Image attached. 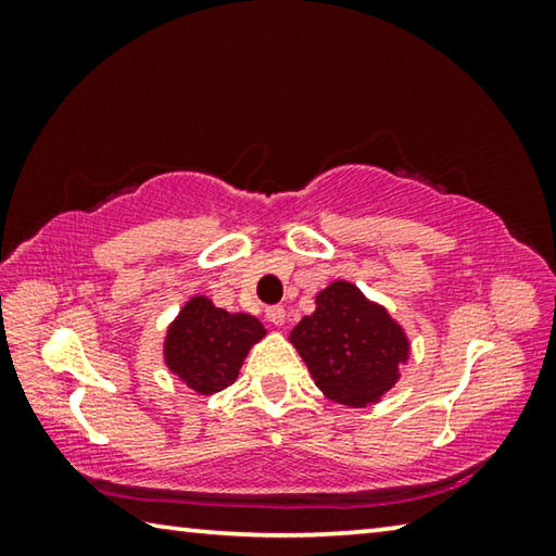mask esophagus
I'll list each match as a JSON object with an SVG mask.
<instances>
[{
  "label": "esophagus",
  "mask_w": 556,
  "mask_h": 556,
  "mask_svg": "<svg viewBox=\"0 0 556 556\" xmlns=\"http://www.w3.org/2000/svg\"><path fill=\"white\" fill-rule=\"evenodd\" d=\"M265 316H267L269 324L281 326V324H285V318H287V312H285V306H269Z\"/></svg>",
  "instance_id": "1"
}]
</instances>
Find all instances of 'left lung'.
I'll list each match as a JSON object with an SVG mask.
<instances>
[{
    "label": "left lung",
    "instance_id": "left-lung-1",
    "mask_svg": "<svg viewBox=\"0 0 556 556\" xmlns=\"http://www.w3.org/2000/svg\"><path fill=\"white\" fill-rule=\"evenodd\" d=\"M289 341L318 388L348 407L378 402L409 353L390 314L348 281H333L316 296V312L301 318Z\"/></svg>",
    "mask_w": 556,
    "mask_h": 556
}]
</instances>
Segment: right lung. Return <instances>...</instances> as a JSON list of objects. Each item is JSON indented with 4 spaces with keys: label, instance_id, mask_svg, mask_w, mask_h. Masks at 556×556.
<instances>
[{
    "label": "right lung",
    "instance_id": "add662e5",
    "mask_svg": "<svg viewBox=\"0 0 556 556\" xmlns=\"http://www.w3.org/2000/svg\"><path fill=\"white\" fill-rule=\"evenodd\" d=\"M265 336L255 316L228 314L205 296H193L168 326L164 357L188 388L213 394L238 380L244 355Z\"/></svg>",
    "mask_w": 556,
    "mask_h": 556
}]
</instances>
